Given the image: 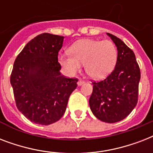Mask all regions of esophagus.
I'll return each mask as SVG.
<instances>
[{
  "label": "esophagus",
  "instance_id": "34e87169",
  "mask_svg": "<svg viewBox=\"0 0 153 153\" xmlns=\"http://www.w3.org/2000/svg\"><path fill=\"white\" fill-rule=\"evenodd\" d=\"M84 83L83 81H82V80H79V82H78V86H82V84Z\"/></svg>",
  "mask_w": 153,
  "mask_h": 153
}]
</instances>
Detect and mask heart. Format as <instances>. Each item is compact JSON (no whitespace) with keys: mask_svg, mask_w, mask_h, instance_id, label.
I'll return each instance as SVG.
<instances>
[{"mask_svg":"<svg viewBox=\"0 0 153 153\" xmlns=\"http://www.w3.org/2000/svg\"><path fill=\"white\" fill-rule=\"evenodd\" d=\"M71 55H60L59 62L69 76L76 74L84 64L86 73L91 79L105 78L116 64L117 51L109 40L81 39L70 47Z\"/></svg>","mask_w":153,"mask_h":153,"instance_id":"heart-1","label":"heart"}]
</instances>
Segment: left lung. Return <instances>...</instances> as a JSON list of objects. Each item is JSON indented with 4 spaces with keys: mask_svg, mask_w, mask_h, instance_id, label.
I'll return each instance as SVG.
<instances>
[{
    "mask_svg": "<svg viewBox=\"0 0 153 153\" xmlns=\"http://www.w3.org/2000/svg\"><path fill=\"white\" fill-rule=\"evenodd\" d=\"M107 35L117 49L116 66L106 79L93 82L89 104L97 118L115 123L126 118L137 105L140 71L134 52L121 39Z\"/></svg>",
    "mask_w": 153,
    "mask_h": 153,
    "instance_id": "8db88e82",
    "label": "left lung"
}]
</instances>
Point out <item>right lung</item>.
<instances>
[{
    "mask_svg": "<svg viewBox=\"0 0 153 153\" xmlns=\"http://www.w3.org/2000/svg\"><path fill=\"white\" fill-rule=\"evenodd\" d=\"M64 37L43 33L27 43L17 55L11 74L16 107L36 124L48 126L64 114L77 79L60 73L58 54Z\"/></svg>",
    "mask_w": 153,
    "mask_h": 153,
    "instance_id": "add662e5",
    "label": "right lung"
}]
</instances>
